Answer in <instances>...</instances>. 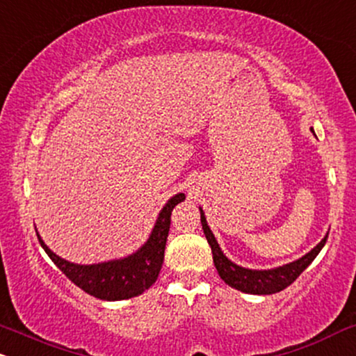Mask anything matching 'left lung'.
Listing matches in <instances>:
<instances>
[{
  "label": "left lung",
  "mask_w": 356,
  "mask_h": 356,
  "mask_svg": "<svg viewBox=\"0 0 356 356\" xmlns=\"http://www.w3.org/2000/svg\"><path fill=\"white\" fill-rule=\"evenodd\" d=\"M312 132H314V129H312ZM200 222H202L205 238H207L209 245L212 248L213 265H216L217 272H219L222 280L235 290H241L243 293H252V295L277 293L286 289L290 284H293L308 265L314 262L315 257L318 255V252L322 250V247L325 245V242H327L328 238V234H327L318 245L312 248L307 255H303L302 259L295 260V262L282 265V267H277V268H270V270H252V268H243L241 265H235L224 255V252L220 250L216 237H213L212 230L209 229L202 209H200Z\"/></svg>",
  "instance_id": "obj_1"
}]
</instances>
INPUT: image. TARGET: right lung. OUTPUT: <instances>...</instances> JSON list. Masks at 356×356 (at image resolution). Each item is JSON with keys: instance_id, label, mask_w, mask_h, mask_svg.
<instances>
[{"instance_id": "obj_1", "label": "right lung", "mask_w": 356, "mask_h": 356, "mask_svg": "<svg viewBox=\"0 0 356 356\" xmlns=\"http://www.w3.org/2000/svg\"><path fill=\"white\" fill-rule=\"evenodd\" d=\"M184 199H186L184 194H175L172 199H169L157 217L147 242L132 255L119 260L92 265L67 262L51 252L48 245L42 242L40 234H36L41 247L56 264V267L81 290L101 300H126V298L137 297L145 292L159 277L162 262H164L167 235L170 229V213L175 205L182 202Z\"/></svg>"}]
</instances>
